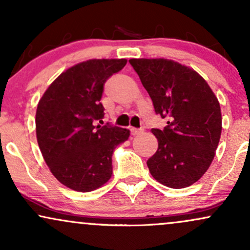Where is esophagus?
<instances>
[{
	"label": "esophagus",
	"instance_id": "34e87169",
	"mask_svg": "<svg viewBox=\"0 0 250 250\" xmlns=\"http://www.w3.org/2000/svg\"><path fill=\"white\" fill-rule=\"evenodd\" d=\"M142 133V129H137V128H130V134L135 136V135H139Z\"/></svg>",
	"mask_w": 250,
	"mask_h": 250
}]
</instances>
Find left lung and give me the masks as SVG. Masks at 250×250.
Listing matches in <instances>:
<instances>
[{
	"label": "left lung",
	"mask_w": 250,
	"mask_h": 250,
	"mask_svg": "<svg viewBox=\"0 0 250 250\" xmlns=\"http://www.w3.org/2000/svg\"><path fill=\"white\" fill-rule=\"evenodd\" d=\"M129 63L153 101L155 113L167 119L151 129L159 148L147 166L169 188H186L207 171L219 145L222 117L213 90L196 71L165 59H131Z\"/></svg>",
	"instance_id": "obj_1"
}]
</instances>
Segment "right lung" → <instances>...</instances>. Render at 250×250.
I'll list each match as a JSON object with an SVG mask.
<instances>
[{"label": "right lung", "mask_w": 250, "mask_h": 250, "mask_svg": "<svg viewBox=\"0 0 250 250\" xmlns=\"http://www.w3.org/2000/svg\"><path fill=\"white\" fill-rule=\"evenodd\" d=\"M127 60H89L62 73L37 104L36 136L45 163L62 185L91 191L111 177V156L128 129L105 123L103 87Z\"/></svg>", "instance_id": "right-lung-1"}]
</instances>
